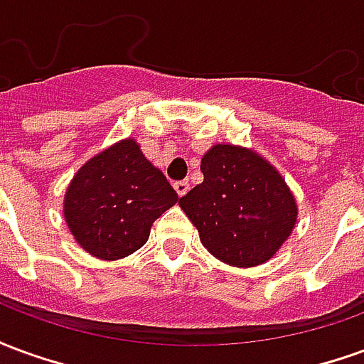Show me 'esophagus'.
Masks as SVG:
<instances>
[{"instance_id":"obj_1","label":"esophagus","mask_w":364,"mask_h":364,"mask_svg":"<svg viewBox=\"0 0 364 364\" xmlns=\"http://www.w3.org/2000/svg\"><path fill=\"white\" fill-rule=\"evenodd\" d=\"M173 189L177 191V195H179V197H185V195L189 193L191 185H189V181H177L173 185Z\"/></svg>"}]
</instances>
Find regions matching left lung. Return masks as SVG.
Returning a JSON list of instances; mask_svg holds the SVG:
<instances>
[{"label": "left lung", "instance_id": "obj_1", "mask_svg": "<svg viewBox=\"0 0 364 364\" xmlns=\"http://www.w3.org/2000/svg\"><path fill=\"white\" fill-rule=\"evenodd\" d=\"M205 181L179 206L208 253L232 267L273 257L296 226L298 205L279 169L252 148L214 144L200 161Z\"/></svg>", "mask_w": 364, "mask_h": 364}]
</instances>
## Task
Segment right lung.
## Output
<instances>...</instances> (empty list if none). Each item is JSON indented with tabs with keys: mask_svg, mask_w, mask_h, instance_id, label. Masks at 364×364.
I'll use <instances>...</instances> for the list:
<instances>
[{
	"mask_svg": "<svg viewBox=\"0 0 364 364\" xmlns=\"http://www.w3.org/2000/svg\"><path fill=\"white\" fill-rule=\"evenodd\" d=\"M179 200L166 175L124 138L87 159L64 197L72 236L97 259L117 261L140 250L151 224Z\"/></svg>",
	"mask_w": 364,
	"mask_h": 364,
	"instance_id": "obj_1",
	"label": "right lung"
}]
</instances>
